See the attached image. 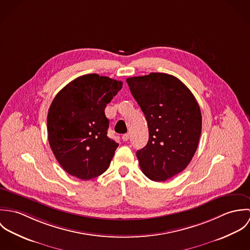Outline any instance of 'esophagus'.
Wrapping results in <instances>:
<instances>
[{
	"label": "esophagus",
	"instance_id": "esophagus-1",
	"mask_svg": "<svg viewBox=\"0 0 250 250\" xmlns=\"http://www.w3.org/2000/svg\"><path fill=\"white\" fill-rule=\"evenodd\" d=\"M129 139H130V135H129V134H125V135L122 136V140H123L124 142H128Z\"/></svg>",
	"mask_w": 250,
	"mask_h": 250
}]
</instances>
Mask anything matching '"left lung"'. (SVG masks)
<instances>
[{"instance_id":"1","label":"left lung","mask_w":250,"mask_h":250,"mask_svg":"<svg viewBox=\"0 0 250 250\" xmlns=\"http://www.w3.org/2000/svg\"><path fill=\"white\" fill-rule=\"evenodd\" d=\"M145 115L149 140L137 151L147 178L164 182L183 171L198 146L202 129L199 105L176 77L166 73L126 80Z\"/></svg>"}]
</instances>
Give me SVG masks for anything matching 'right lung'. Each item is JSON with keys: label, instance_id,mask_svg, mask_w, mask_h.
Instances as JSON below:
<instances>
[{"label": "right lung", "instance_id": "1", "mask_svg": "<svg viewBox=\"0 0 250 250\" xmlns=\"http://www.w3.org/2000/svg\"><path fill=\"white\" fill-rule=\"evenodd\" d=\"M122 84L87 74L73 80L54 98L47 116L48 141L68 174L89 180L107 170L118 143L107 138L105 107Z\"/></svg>", "mask_w": 250, "mask_h": 250}]
</instances>
